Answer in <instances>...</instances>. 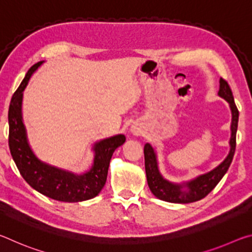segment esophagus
I'll return each mask as SVG.
<instances>
[{
    "mask_svg": "<svg viewBox=\"0 0 252 252\" xmlns=\"http://www.w3.org/2000/svg\"><path fill=\"white\" fill-rule=\"evenodd\" d=\"M130 130H131V133L133 134V135H140V134L142 133L141 129H140V127L136 126H132Z\"/></svg>",
    "mask_w": 252,
    "mask_h": 252,
    "instance_id": "esophagus-1",
    "label": "esophagus"
}]
</instances>
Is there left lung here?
Wrapping results in <instances>:
<instances>
[{"label": "left lung", "mask_w": 252, "mask_h": 252, "mask_svg": "<svg viewBox=\"0 0 252 252\" xmlns=\"http://www.w3.org/2000/svg\"><path fill=\"white\" fill-rule=\"evenodd\" d=\"M218 95L228 102L232 114L231 126H230V129H231V138H230L229 141L230 151L228 157L221 162L218 167L211 170V171L201 174V176L194 178L188 182L174 183L164 179L163 176L160 173L155 149L151 147L150 143H147L144 146V165H146L148 186L150 188L151 192L158 199L172 203H190L198 201V200L203 199L206 195L210 193L215 189V187L218 185L221 179L223 178L225 172L228 171L233 159L234 151H236V135L238 129L239 111L236 103H234L231 89H230L227 81L222 78L220 79Z\"/></svg>", "instance_id": "left-lung-1"}]
</instances>
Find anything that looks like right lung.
<instances>
[{"instance_id": "obj_1", "label": "right lung", "mask_w": 252, "mask_h": 252, "mask_svg": "<svg viewBox=\"0 0 252 252\" xmlns=\"http://www.w3.org/2000/svg\"><path fill=\"white\" fill-rule=\"evenodd\" d=\"M43 61L31 66L14 92L8 108V147L21 176L33 189L51 199L63 202H80L100 193L105 185L110 160L116 149L126 142V136L118 134L94 143V159L89 171L82 174L63 170L37 159L28 142L22 119L23 91L31 75Z\"/></svg>"}]
</instances>
